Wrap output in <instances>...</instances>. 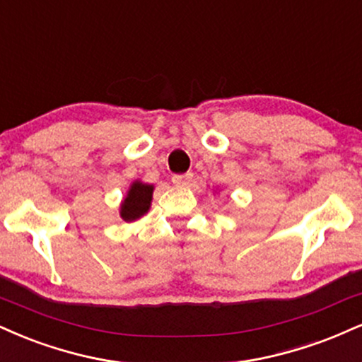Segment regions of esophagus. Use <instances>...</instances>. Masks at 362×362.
<instances>
[{
  "mask_svg": "<svg viewBox=\"0 0 362 362\" xmlns=\"http://www.w3.org/2000/svg\"><path fill=\"white\" fill-rule=\"evenodd\" d=\"M173 185L177 187H189L192 182V173H182V175H173L172 177Z\"/></svg>",
  "mask_w": 362,
  "mask_h": 362,
  "instance_id": "obj_1",
  "label": "esophagus"
}]
</instances>
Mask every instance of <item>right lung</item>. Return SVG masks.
<instances>
[{"label":"right lung","mask_w":362,"mask_h":362,"mask_svg":"<svg viewBox=\"0 0 362 362\" xmlns=\"http://www.w3.org/2000/svg\"><path fill=\"white\" fill-rule=\"evenodd\" d=\"M151 195H153V185L143 184V182H133L123 202H121L119 216L126 223H133L145 216L150 209Z\"/></svg>","instance_id":"add662e5"}]
</instances>
